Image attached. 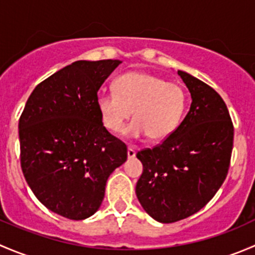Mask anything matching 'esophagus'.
<instances>
[{"label": "esophagus", "mask_w": 255, "mask_h": 255, "mask_svg": "<svg viewBox=\"0 0 255 255\" xmlns=\"http://www.w3.org/2000/svg\"><path fill=\"white\" fill-rule=\"evenodd\" d=\"M135 154H137V151H135V146H133V145H129V146H128V150H127V155H128V158H129V159L134 158Z\"/></svg>", "instance_id": "obj_1"}]
</instances>
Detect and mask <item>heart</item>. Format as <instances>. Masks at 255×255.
<instances>
[{"mask_svg": "<svg viewBox=\"0 0 255 255\" xmlns=\"http://www.w3.org/2000/svg\"><path fill=\"white\" fill-rule=\"evenodd\" d=\"M113 90L97 95V111L105 127L113 133L123 129L133 111L134 120L125 130L132 138H168L181 122L189 102L182 85L144 71L122 74L113 82Z\"/></svg>", "mask_w": 255, "mask_h": 255, "instance_id": "1", "label": "heart"}]
</instances>
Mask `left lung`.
Here are the masks:
<instances>
[{
    "instance_id": "1",
    "label": "left lung",
    "mask_w": 255,
    "mask_h": 255,
    "mask_svg": "<svg viewBox=\"0 0 255 255\" xmlns=\"http://www.w3.org/2000/svg\"><path fill=\"white\" fill-rule=\"evenodd\" d=\"M177 74L191 94L190 111L173 134L137 153L143 173L135 194L161 223L194 215L215 196L228 174L235 134L222 97L195 76Z\"/></svg>"
}]
</instances>
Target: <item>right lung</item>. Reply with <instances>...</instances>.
I'll return each instance as SVG.
<instances>
[{"label": "right lung", "instance_id": "right-lung-1", "mask_svg": "<svg viewBox=\"0 0 255 255\" xmlns=\"http://www.w3.org/2000/svg\"><path fill=\"white\" fill-rule=\"evenodd\" d=\"M121 60H79L35 86L19 118L20 166L33 194L54 213L85 220L101 206L127 145L105 128L96 97Z\"/></svg>", "mask_w": 255, "mask_h": 255}]
</instances>
